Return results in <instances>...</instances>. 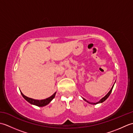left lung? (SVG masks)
<instances>
[{"instance_id":"8db88e82","label":"left lung","mask_w":133,"mask_h":133,"mask_svg":"<svg viewBox=\"0 0 133 133\" xmlns=\"http://www.w3.org/2000/svg\"><path fill=\"white\" fill-rule=\"evenodd\" d=\"M113 86H114V85L112 86L111 89L110 90V91H109L108 93H107V95L104 96V97L103 98H102L98 102H97V103H90V102H89L88 101H87L85 99H84V98H83V99H84V101H86L87 102H88V103H90V104H98V103H102L103 102H104V101L106 100V99L109 97V95H110V94H111V91H112V88H113Z\"/></svg>"}]
</instances>
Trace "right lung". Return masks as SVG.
<instances>
[{"mask_svg": "<svg viewBox=\"0 0 133 133\" xmlns=\"http://www.w3.org/2000/svg\"><path fill=\"white\" fill-rule=\"evenodd\" d=\"M21 93L22 95L23 96V97L27 102H29L30 103L32 104H34V105H36V106H39V107H43V106H46V105H47V104H49L50 102L54 98L55 94H56V92H55L54 94L51 96L50 97H49L47 99H45L36 100V99H32V98H30L26 97V96H25L21 91Z\"/></svg>", "mask_w": 133, "mask_h": 133, "instance_id": "right-lung-1", "label": "right lung"}]
</instances>
